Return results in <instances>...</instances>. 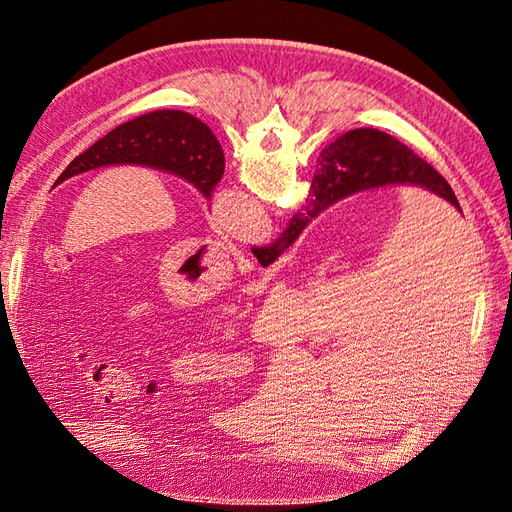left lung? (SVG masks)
<instances>
[{"instance_id":"left-lung-1","label":"left lung","mask_w":512,"mask_h":512,"mask_svg":"<svg viewBox=\"0 0 512 512\" xmlns=\"http://www.w3.org/2000/svg\"><path fill=\"white\" fill-rule=\"evenodd\" d=\"M115 164L162 170L188 181L209 200L224 175V151L207 123L190 113L164 108L108 132L68 164L53 188L70 177Z\"/></svg>"}]
</instances>
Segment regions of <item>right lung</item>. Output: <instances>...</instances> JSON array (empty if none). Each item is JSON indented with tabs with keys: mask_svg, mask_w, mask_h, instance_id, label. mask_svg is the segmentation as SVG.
Masks as SVG:
<instances>
[{
	"mask_svg": "<svg viewBox=\"0 0 512 512\" xmlns=\"http://www.w3.org/2000/svg\"><path fill=\"white\" fill-rule=\"evenodd\" d=\"M384 185H416V188L438 194L461 211L451 185L427 160L391 134L374 128H359L342 134L320 151L305 205L292 215L282 237H277L271 245L252 247L254 256L262 267H269L324 209L346 196L384 188Z\"/></svg>",
	"mask_w": 512,
	"mask_h": 512,
	"instance_id": "right-lung-1",
	"label": "right lung"
}]
</instances>
